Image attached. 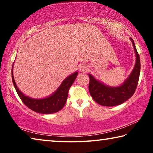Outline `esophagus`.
<instances>
[{
  "instance_id": "34e87169",
  "label": "esophagus",
  "mask_w": 153,
  "mask_h": 153,
  "mask_svg": "<svg viewBox=\"0 0 153 153\" xmlns=\"http://www.w3.org/2000/svg\"><path fill=\"white\" fill-rule=\"evenodd\" d=\"M80 69H81V71H83V72H84V71H85V70H87V67L85 66V65H82L80 68Z\"/></svg>"
}]
</instances>
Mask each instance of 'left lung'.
Wrapping results in <instances>:
<instances>
[{
  "label": "left lung",
  "instance_id": "obj_1",
  "mask_svg": "<svg viewBox=\"0 0 153 153\" xmlns=\"http://www.w3.org/2000/svg\"><path fill=\"white\" fill-rule=\"evenodd\" d=\"M135 52L136 62L131 74L122 85L117 87L108 86L96 79L93 75L88 74L90 83L89 92L93 99L97 104L104 106H114L124 103L134 93L139 82L141 62L139 53L136 49L134 42L131 38Z\"/></svg>",
  "mask_w": 153,
  "mask_h": 153
}]
</instances>
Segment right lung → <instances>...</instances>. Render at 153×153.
I'll return each mask as SVG.
<instances>
[{"mask_svg":"<svg viewBox=\"0 0 153 153\" xmlns=\"http://www.w3.org/2000/svg\"><path fill=\"white\" fill-rule=\"evenodd\" d=\"M13 65L12 68V82H13L16 93L25 105L28 106L33 111L43 114H54V113L59 111L63 108L68 99L69 89L76 79L78 75V72H75L69 76L66 77L60 86L58 88V89L49 97L42 98V99H33L24 95L18 88L14 78Z\"/></svg>","mask_w":153,"mask_h":153,"instance_id":"1","label":"right lung"}]
</instances>
